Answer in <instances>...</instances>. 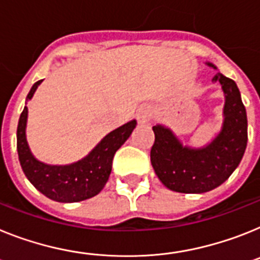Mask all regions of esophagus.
<instances>
[{
    "label": "esophagus",
    "mask_w": 260,
    "mask_h": 260,
    "mask_svg": "<svg viewBox=\"0 0 260 260\" xmlns=\"http://www.w3.org/2000/svg\"><path fill=\"white\" fill-rule=\"evenodd\" d=\"M151 109L148 108V106H141L138 109V113H137V117H138L139 123H146V122L150 121L151 118Z\"/></svg>",
    "instance_id": "34e87169"
}]
</instances>
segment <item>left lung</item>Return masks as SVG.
Listing matches in <instances>:
<instances>
[{
	"instance_id": "8db88e82",
	"label": "left lung",
	"mask_w": 260,
	"mask_h": 260,
	"mask_svg": "<svg viewBox=\"0 0 260 260\" xmlns=\"http://www.w3.org/2000/svg\"><path fill=\"white\" fill-rule=\"evenodd\" d=\"M209 67L212 63H206ZM225 94L221 132L209 145L201 148L183 146L170 128L152 127L155 142L151 164L159 180L171 190L180 193H204L219 187L241 163L247 146V114L236 81L217 73Z\"/></svg>"
}]
</instances>
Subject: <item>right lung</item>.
Listing matches in <instances>:
<instances>
[{
    "label": "right lung",
    "instance_id": "right-lung-1",
    "mask_svg": "<svg viewBox=\"0 0 260 260\" xmlns=\"http://www.w3.org/2000/svg\"><path fill=\"white\" fill-rule=\"evenodd\" d=\"M42 80L32 85L27 100L34 96ZM27 106L19 117L17 127V151L24 175L41 193L59 203H77L99 194L105 187L114 154L137 126V121L127 122L109 133L84 159L68 166H50L37 160L26 141Z\"/></svg>",
    "mask_w": 260,
    "mask_h": 260
}]
</instances>
